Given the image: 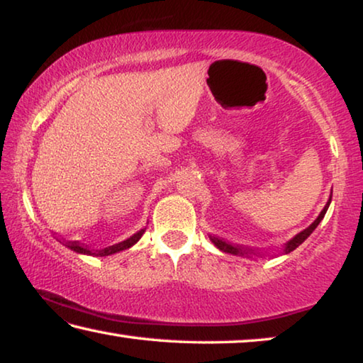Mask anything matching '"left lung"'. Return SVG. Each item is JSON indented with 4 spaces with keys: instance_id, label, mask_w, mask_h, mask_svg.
<instances>
[{
    "instance_id": "obj_1",
    "label": "left lung",
    "mask_w": 363,
    "mask_h": 363,
    "mask_svg": "<svg viewBox=\"0 0 363 363\" xmlns=\"http://www.w3.org/2000/svg\"><path fill=\"white\" fill-rule=\"evenodd\" d=\"M333 193V191H331ZM330 203H331V198L328 199V203H326V206L325 208H323V211L320 213V216L316 217L315 219V222H311V224L305 228V230H302L300 233H297V235L295 237H292L291 240H289V242L284 245V255H287V253H291V252H294L295 248L298 247V245H302L306 238H308L310 235H311V232L315 230V228L318 227V224H320V222L323 220V217H325V214H326V211H328V208H330ZM211 238V242H213L217 248L220 250V252H224V253H228V255H235V256H247L248 255V252L247 250H243L242 247H235V245H230V243H227V242H224V240H220V238H217V237H209Z\"/></svg>"
}]
</instances>
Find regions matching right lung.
<instances>
[{
    "label": "right lung",
    "instance_id": "obj_1",
    "mask_svg": "<svg viewBox=\"0 0 363 363\" xmlns=\"http://www.w3.org/2000/svg\"><path fill=\"white\" fill-rule=\"evenodd\" d=\"M144 232H146V228H141V230L136 232L135 235H131L130 238L123 240V242L115 243V245H111V247H107V248H104V250H96V252H92V250H89L87 247H82V245L76 243V242H74V243H68V245H66V247L71 248L72 252L81 253V255H89V256H110V255H113V253H118V252H123V250L131 248L133 245L139 242V238L143 237Z\"/></svg>",
    "mask_w": 363,
    "mask_h": 363
}]
</instances>
